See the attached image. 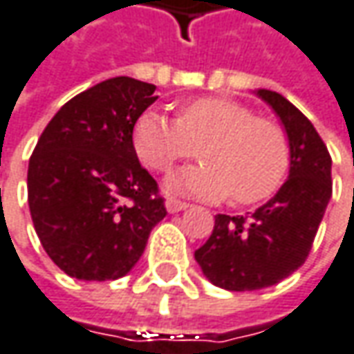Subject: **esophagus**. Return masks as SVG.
<instances>
[{"instance_id": "34e87169", "label": "esophagus", "mask_w": 354, "mask_h": 354, "mask_svg": "<svg viewBox=\"0 0 354 354\" xmlns=\"http://www.w3.org/2000/svg\"><path fill=\"white\" fill-rule=\"evenodd\" d=\"M186 207H188V204L182 202V200H176V198H168V200H166V209H168L170 214L182 212V209H186Z\"/></svg>"}]
</instances>
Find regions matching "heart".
<instances>
[{
    "label": "heart",
    "instance_id": "obj_1",
    "mask_svg": "<svg viewBox=\"0 0 354 354\" xmlns=\"http://www.w3.org/2000/svg\"><path fill=\"white\" fill-rule=\"evenodd\" d=\"M132 145L148 168L164 172L192 158L200 147L202 164L166 178V188L204 200L259 204L283 184L291 164L287 132L271 118L225 97L186 100L178 118L147 111L136 118Z\"/></svg>",
    "mask_w": 354,
    "mask_h": 354
}]
</instances>
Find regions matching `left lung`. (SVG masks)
<instances>
[{
  "mask_svg": "<svg viewBox=\"0 0 354 354\" xmlns=\"http://www.w3.org/2000/svg\"><path fill=\"white\" fill-rule=\"evenodd\" d=\"M283 124L291 164L277 194L248 216L218 214L212 236L196 250V261L214 285L255 291L279 283L311 252L333 194L330 156L311 120L283 95L257 88Z\"/></svg>",
  "mask_w": 354,
  "mask_h": 354,
  "instance_id": "left-lung-1",
  "label": "left lung"
}]
</instances>
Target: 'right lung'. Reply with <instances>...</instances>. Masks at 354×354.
<instances>
[{"label": "right lung", "instance_id": "1", "mask_svg": "<svg viewBox=\"0 0 354 354\" xmlns=\"http://www.w3.org/2000/svg\"><path fill=\"white\" fill-rule=\"evenodd\" d=\"M156 86L113 77L65 102L37 140L27 200L39 241L57 268L83 281L131 271L166 207L132 145Z\"/></svg>", "mask_w": 354, "mask_h": 354}]
</instances>
